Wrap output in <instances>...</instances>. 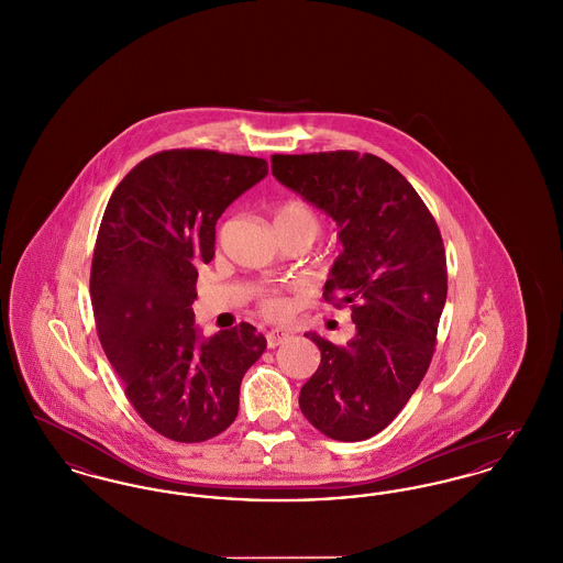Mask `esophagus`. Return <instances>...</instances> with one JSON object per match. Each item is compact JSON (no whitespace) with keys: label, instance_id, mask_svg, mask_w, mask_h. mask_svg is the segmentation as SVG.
Masks as SVG:
<instances>
[{"label":"esophagus","instance_id":"1","mask_svg":"<svg viewBox=\"0 0 563 563\" xmlns=\"http://www.w3.org/2000/svg\"><path fill=\"white\" fill-rule=\"evenodd\" d=\"M266 340H268V349H276L289 340V333L285 329H272L266 333Z\"/></svg>","mask_w":563,"mask_h":563}]
</instances>
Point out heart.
<instances>
[{"instance_id": "b5f03b06", "label": "heart", "mask_w": 563, "mask_h": 563, "mask_svg": "<svg viewBox=\"0 0 563 563\" xmlns=\"http://www.w3.org/2000/svg\"><path fill=\"white\" fill-rule=\"evenodd\" d=\"M276 225H287L295 230H303L308 232L312 239L317 236L319 228H321V219L319 213L303 200H289L283 207H278L276 211ZM260 306L268 317H285L289 310V303L283 295L276 291H264L260 297Z\"/></svg>"}]
</instances>
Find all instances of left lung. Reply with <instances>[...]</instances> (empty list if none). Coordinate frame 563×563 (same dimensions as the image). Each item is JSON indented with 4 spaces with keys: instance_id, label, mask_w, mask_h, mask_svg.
<instances>
[{
    "instance_id": "8db88e82",
    "label": "left lung",
    "mask_w": 563,
    "mask_h": 563,
    "mask_svg": "<svg viewBox=\"0 0 563 563\" xmlns=\"http://www.w3.org/2000/svg\"><path fill=\"white\" fill-rule=\"evenodd\" d=\"M272 175L338 223L344 251L324 299L352 310L338 346L319 333L321 365L301 386L299 409L335 441L386 429L429 372L448 297V264L434 217L411 184L374 154H274Z\"/></svg>"
}]
</instances>
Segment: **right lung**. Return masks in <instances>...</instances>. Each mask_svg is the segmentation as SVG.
Wrapping results in <instances>:
<instances>
[{
    "label": "right lung",
    "mask_w": 563,
    "mask_h": 563,
    "mask_svg": "<svg viewBox=\"0 0 563 563\" xmlns=\"http://www.w3.org/2000/svg\"><path fill=\"white\" fill-rule=\"evenodd\" d=\"M266 175L262 158L166 150L109 198L90 269L97 333L136 413L166 439L200 443L228 429L242 375L266 350L249 322L200 340L191 310L217 219Z\"/></svg>",
    "instance_id": "add662e5"
}]
</instances>
